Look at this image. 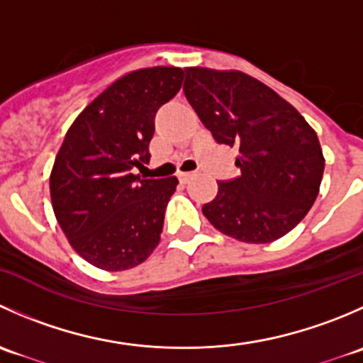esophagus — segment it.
<instances>
[{
	"label": "esophagus",
	"mask_w": 363,
	"mask_h": 363,
	"mask_svg": "<svg viewBox=\"0 0 363 363\" xmlns=\"http://www.w3.org/2000/svg\"><path fill=\"white\" fill-rule=\"evenodd\" d=\"M177 177L181 182H188L193 177V172H177Z\"/></svg>",
	"instance_id": "obj_1"
}]
</instances>
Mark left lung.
Instances as JSON below:
<instances>
[{
    "label": "left lung",
    "mask_w": 363,
    "mask_h": 363,
    "mask_svg": "<svg viewBox=\"0 0 363 363\" xmlns=\"http://www.w3.org/2000/svg\"><path fill=\"white\" fill-rule=\"evenodd\" d=\"M184 94L219 144L237 147L239 177L218 182L202 212L216 230L267 244L295 228L320 193L325 158L291 104L239 69L184 68Z\"/></svg>",
    "instance_id": "8db88e82"
}]
</instances>
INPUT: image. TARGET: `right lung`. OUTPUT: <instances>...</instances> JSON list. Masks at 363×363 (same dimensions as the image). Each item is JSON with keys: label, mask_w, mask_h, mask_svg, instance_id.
Instances as JSON below:
<instances>
[{"label": "right lung", "mask_w": 363, "mask_h": 363, "mask_svg": "<svg viewBox=\"0 0 363 363\" xmlns=\"http://www.w3.org/2000/svg\"><path fill=\"white\" fill-rule=\"evenodd\" d=\"M182 69L152 67L113 80L69 124L49 177L50 202L69 246L108 272L151 256L179 181L140 179L155 113L181 89Z\"/></svg>", "instance_id": "obj_1"}]
</instances>
